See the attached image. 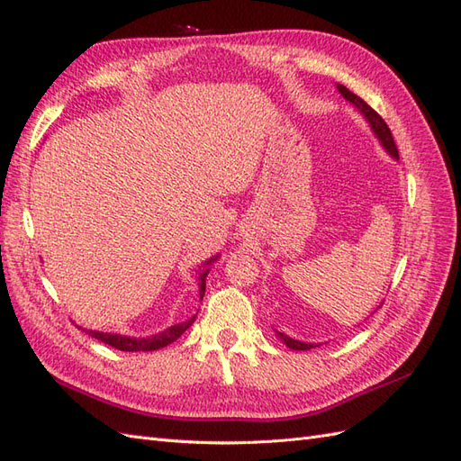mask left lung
Instances as JSON below:
<instances>
[{
    "label": "left lung",
    "instance_id": "left-lung-1",
    "mask_svg": "<svg viewBox=\"0 0 461 461\" xmlns=\"http://www.w3.org/2000/svg\"><path fill=\"white\" fill-rule=\"evenodd\" d=\"M337 90L340 92V95L344 97V100H346L348 104H350V105H354V107L359 111V115L367 121V124L371 127L375 138H376V140H379V144L383 146V149L388 153V156L398 161V159H400V158H398V148H396L394 138H393V134H390V129L386 127V122L383 121V117H381L379 113H376L375 109H371L364 100H361L359 95H356L354 92H350L346 86L337 85ZM381 305H383V303H381ZM381 305H379V308H381ZM275 334H276L278 340H281L283 344H286V346L290 348V350H300V352H302V350H312V348H319V346H321V342L317 344V342H303V340L290 339L288 334L278 332V330H275Z\"/></svg>",
    "mask_w": 461,
    "mask_h": 461
}]
</instances>
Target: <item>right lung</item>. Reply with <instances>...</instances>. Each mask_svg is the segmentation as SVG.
I'll return each instance as SVG.
<instances>
[{"instance_id": "add662e5", "label": "right lung", "mask_w": 461, "mask_h": 461, "mask_svg": "<svg viewBox=\"0 0 461 461\" xmlns=\"http://www.w3.org/2000/svg\"><path fill=\"white\" fill-rule=\"evenodd\" d=\"M221 256H213L209 258L207 261H203L198 271H196V278H198V296L200 300L203 298V292H205V276L207 273L212 271V265L219 259ZM198 315V313H196ZM196 315H192L190 319L183 321V323H176L167 327L161 332L151 334V337H127V334H117V332H104V330H92V329H85V327H78L82 332H86L88 337L95 339V340H102L109 346L117 348L121 352H153V350H159V348H165L167 344L175 342L180 334H183L186 329L192 327L194 321H196Z\"/></svg>"}]
</instances>
